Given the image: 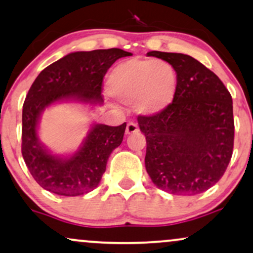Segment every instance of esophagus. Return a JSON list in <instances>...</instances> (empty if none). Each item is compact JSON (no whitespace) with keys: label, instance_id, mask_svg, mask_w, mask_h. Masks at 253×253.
<instances>
[{"label":"esophagus","instance_id":"1","mask_svg":"<svg viewBox=\"0 0 253 253\" xmlns=\"http://www.w3.org/2000/svg\"><path fill=\"white\" fill-rule=\"evenodd\" d=\"M139 132V127L138 125L134 124V123H128L127 124V127H126V134H134V133H138Z\"/></svg>","mask_w":253,"mask_h":253}]
</instances>
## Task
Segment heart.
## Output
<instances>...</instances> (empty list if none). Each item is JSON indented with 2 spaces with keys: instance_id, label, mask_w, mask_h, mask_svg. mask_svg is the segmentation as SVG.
<instances>
[{
  "instance_id": "1",
  "label": "heart",
  "mask_w": 253,
  "mask_h": 253,
  "mask_svg": "<svg viewBox=\"0 0 253 253\" xmlns=\"http://www.w3.org/2000/svg\"><path fill=\"white\" fill-rule=\"evenodd\" d=\"M111 95L121 103H135L140 114L161 113L175 95L176 79L172 67L156 60L130 59L119 63L108 77Z\"/></svg>"
}]
</instances>
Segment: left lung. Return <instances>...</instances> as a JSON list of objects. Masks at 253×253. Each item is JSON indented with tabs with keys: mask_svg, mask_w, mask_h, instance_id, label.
<instances>
[{
	"mask_svg": "<svg viewBox=\"0 0 253 253\" xmlns=\"http://www.w3.org/2000/svg\"><path fill=\"white\" fill-rule=\"evenodd\" d=\"M147 54L174 68L176 89L165 111L138 117L147 144L146 171L157 187L171 194L205 192L223 176L232 157V97L220 79L192 56Z\"/></svg>",
	"mask_w": 253,
	"mask_h": 253,
	"instance_id": "1",
	"label": "left lung"
}]
</instances>
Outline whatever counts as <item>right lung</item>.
Returning <instances> with one entry per match:
<instances>
[{
	"label": "right lung",
	"instance_id": "add662e5",
	"mask_svg": "<svg viewBox=\"0 0 253 253\" xmlns=\"http://www.w3.org/2000/svg\"><path fill=\"white\" fill-rule=\"evenodd\" d=\"M130 55L119 48L75 51L45 67L33 82L22 109V156L42 188L77 197L97 187L109 156L123 141L126 123L115 127L94 124L80 148L65 158L51 154L40 142L39 120L44 108L55 102L101 105L103 77L118 59Z\"/></svg>",
	"mask_w": 253,
	"mask_h": 253
}]
</instances>
